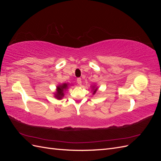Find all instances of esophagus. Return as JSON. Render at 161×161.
I'll list each match as a JSON object with an SVG mask.
<instances>
[{
  "instance_id": "1",
  "label": "esophagus",
  "mask_w": 161,
  "mask_h": 161,
  "mask_svg": "<svg viewBox=\"0 0 161 161\" xmlns=\"http://www.w3.org/2000/svg\"><path fill=\"white\" fill-rule=\"evenodd\" d=\"M76 82H77V83L79 84V85H81V83H82V80H81V79H80V78H79V79H77V80H76Z\"/></svg>"
}]
</instances>
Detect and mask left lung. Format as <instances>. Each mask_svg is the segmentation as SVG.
<instances>
[{"mask_svg":"<svg viewBox=\"0 0 161 161\" xmlns=\"http://www.w3.org/2000/svg\"><path fill=\"white\" fill-rule=\"evenodd\" d=\"M93 90H94V91H93V94H95V92H96V91H97V88H96V89H94V88H93Z\"/></svg>","mask_w":161,"mask_h":161,"instance_id":"obj_1","label":"left lung"}]
</instances>
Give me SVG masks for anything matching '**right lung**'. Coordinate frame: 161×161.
<instances>
[{"label": "right lung", "instance_id": "right-lung-1", "mask_svg": "<svg viewBox=\"0 0 161 161\" xmlns=\"http://www.w3.org/2000/svg\"><path fill=\"white\" fill-rule=\"evenodd\" d=\"M67 88H68V84H66V83H64V84L57 86V92L55 94V97H56V98L58 99H62L64 95V91Z\"/></svg>", "mask_w": 161, "mask_h": 161}]
</instances>
